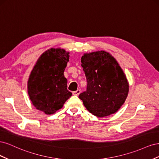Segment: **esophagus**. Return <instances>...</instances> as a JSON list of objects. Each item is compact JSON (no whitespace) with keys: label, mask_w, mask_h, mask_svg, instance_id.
<instances>
[{"label":"esophagus","mask_w":159,"mask_h":159,"mask_svg":"<svg viewBox=\"0 0 159 159\" xmlns=\"http://www.w3.org/2000/svg\"><path fill=\"white\" fill-rule=\"evenodd\" d=\"M80 89H78V90H76V91H74L73 92V95H79V94L80 93Z\"/></svg>","instance_id":"1"}]
</instances>
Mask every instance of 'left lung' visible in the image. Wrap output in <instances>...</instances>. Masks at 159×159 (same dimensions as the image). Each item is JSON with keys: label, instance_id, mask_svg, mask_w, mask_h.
<instances>
[{"label": "left lung", "instance_id": "1", "mask_svg": "<svg viewBox=\"0 0 159 159\" xmlns=\"http://www.w3.org/2000/svg\"><path fill=\"white\" fill-rule=\"evenodd\" d=\"M81 67L87 79V90L79 98L89 111L98 117L116 113L125 102L129 85L115 57L104 50L85 53Z\"/></svg>", "mask_w": 159, "mask_h": 159}]
</instances>
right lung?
Instances as JSON below:
<instances>
[{
  "mask_svg": "<svg viewBox=\"0 0 159 159\" xmlns=\"http://www.w3.org/2000/svg\"><path fill=\"white\" fill-rule=\"evenodd\" d=\"M70 52L50 48L38 59L28 80V93L37 109L47 115L62 108L71 93L67 89L64 72L69 61Z\"/></svg>",
  "mask_w": 159,
  "mask_h": 159,
  "instance_id": "add662e5",
  "label": "right lung"
}]
</instances>
